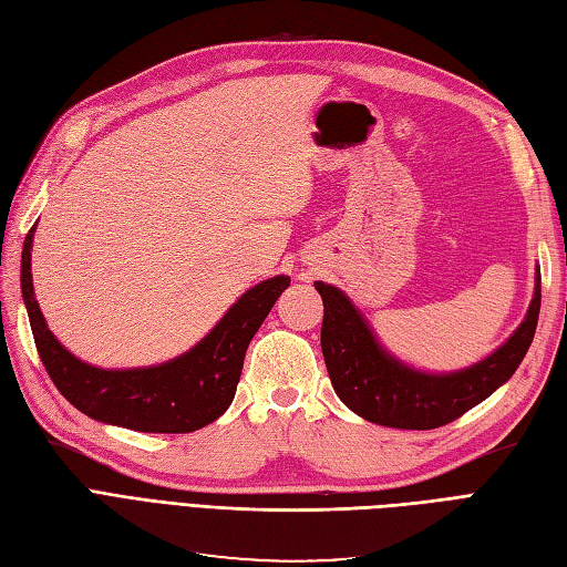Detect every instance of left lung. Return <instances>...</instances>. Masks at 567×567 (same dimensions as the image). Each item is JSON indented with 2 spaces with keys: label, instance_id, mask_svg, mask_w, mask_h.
<instances>
[{
  "label": "left lung",
  "instance_id": "8db88e82",
  "mask_svg": "<svg viewBox=\"0 0 567 567\" xmlns=\"http://www.w3.org/2000/svg\"><path fill=\"white\" fill-rule=\"evenodd\" d=\"M315 288L323 300L321 352L338 398L362 419L402 431L447 425L506 383L535 338L542 305V277L537 274L527 317L506 346L466 371L427 375L385 354L342 290L321 281Z\"/></svg>",
  "mask_w": 567,
  "mask_h": 567
}]
</instances>
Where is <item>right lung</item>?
<instances>
[{
  "instance_id": "obj_1",
  "label": "right lung",
  "mask_w": 567,
  "mask_h": 567,
  "mask_svg": "<svg viewBox=\"0 0 567 567\" xmlns=\"http://www.w3.org/2000/svg\"><path fill=\"white\" fill-rule=\"evenodd\" d=\"M32 227L21 257V290L42 364L59 392L94 421L140 433H192L229 409L252 336L288 288L274 277L250 288L194 350L148 369L106 371L80 362L47 329L32 293Z\"/></svg>"
}]
</instances>
